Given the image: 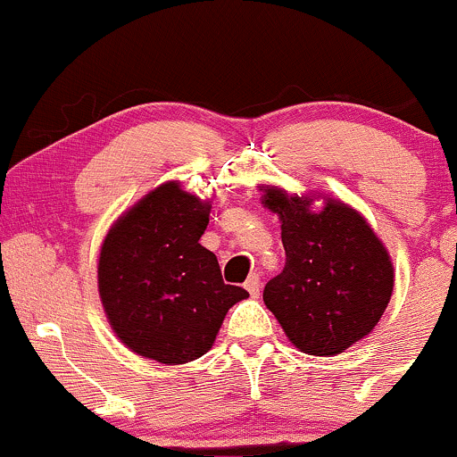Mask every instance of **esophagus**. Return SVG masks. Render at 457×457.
Wrapping results in <instances>:
<instances>
[{
	"mask_svg": "<svg viewBox=\"0 0 457 457\" xmlns=\"http://www.w3.org/2000/svg\"><path fill=\"white\" fill-rule=\"evenodd\" d=\"M245 287H246V292H249L251 296H258L260 295V275H258V272L249 275V279L245 281Z\"/></svg>",
	"mask_w": 457,
	"mask_h": 457,
	"instance_id": "1",
	"label": "esophagus"
}]
</instances>
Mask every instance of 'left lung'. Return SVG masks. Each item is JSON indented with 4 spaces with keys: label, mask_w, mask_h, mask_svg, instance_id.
<instances>
[{
    "label": "left lung",
    "mask_w": 457,
    "mask_h": 457,
    "mask_svg": "<svg viewBox=\"0 0 457 457\" xmlns=\"http://www.w3.org/2000/svg\"><path fill=\"white\" fill-rule=\"evenodd\" d=\"M264 206L281 219L286 266L266 283L264 303L303 353L333 356L370 335L393 292V264L359 212L328 199L264 188Z\"/></svg>",
    "instance_id": "obj_1"
}]
</instances>
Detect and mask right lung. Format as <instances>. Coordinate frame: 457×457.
<instances>
[{
    "label": "right lung",
    "mask_w": 457,
    "mask_h": 457,
    "mask_svg": "<svg viewBox=\"0 0 457 457\" xmlns=\"http://www.w3.org/2000/svg\"><path fill=\"white\" fill-rule=\"evenodd\" d=\"M211 204L167 182L109 229L98 292L109 324L133 353L167 365L212 348L228 309L249 296L228 286L217 255L199 245Z\"/></svg>",
    "instance_id": "1"
}]
</instances>
